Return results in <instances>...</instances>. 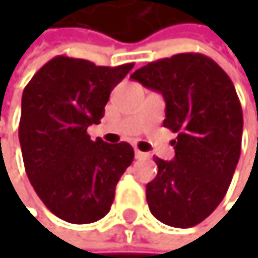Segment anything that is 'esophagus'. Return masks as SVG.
<instances>
[{
  "instance_id": "obj_1",
  "label": "esophagus",
  "mask_w": 258,
  "mask_h": 258,
  "mask_svg": "<svg viewBox=\"0 0 258 258\" xmlns=\"http://www.w3.org/2000/svg\"><path fill=\"white\" fill-rule=\"evenodd\" d=\"M135 156H136V159H145V158H148V155L147 153H144V152H141V150H135Z\"/></svg>"
}]
</instances>
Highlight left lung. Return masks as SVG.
Here are the masks:
<instances>
[{
    "label": "left lung",
    "instance_id": "left-lung-1",
    "mask_svg": "<svg viewBox=\"0 0 258 258\" xmlns=\"http://www.w3.org/2000/svg\"><path fill=\"white\" fill-rule=\"evenodd\" d=\"M164 96V126L178 133L175 158H153L158 175L147 184L155 218L173 227L206 220L224 198L241 152L243 111L235 86L209 57L176 54L130 76Z\"/></svg>",
    "mask_w": 258,
    "mask_h": 258
}]
</instances>
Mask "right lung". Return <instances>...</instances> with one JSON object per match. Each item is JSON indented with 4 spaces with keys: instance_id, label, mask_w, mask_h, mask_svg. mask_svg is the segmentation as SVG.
<instances>
[{
    "instance_id": "add662e5",
    "label": "right lung",
    "mask_w": 258,
    "mask_h": 258,
    "mask_svg": "<svg viewBox=\"0 0 258 258\" xmlns=\"http://www.w3.org/2000/svg\"><path fill=\"white\" fill-rule=\"evenodd\" d=\"M133 66H96L57 55L23 91L18 136L27 178L47 209L68 223L103 218L133 162L128 142L91 141L86 133L100 122L110 93Z\"/></svg>"
}]
</instances>
